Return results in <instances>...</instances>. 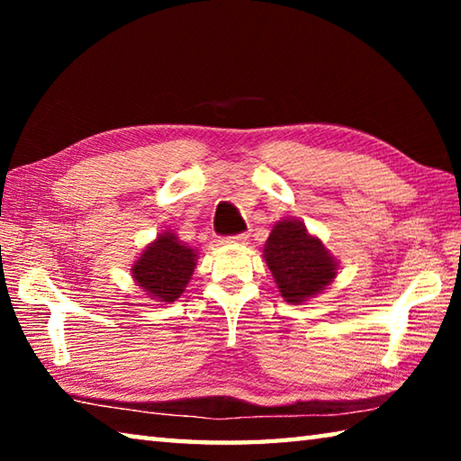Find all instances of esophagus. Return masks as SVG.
<instances>
[{
  "label": "esophagus",
  "mask_w": 461,
  "mask_h": 461,
  "mask_svg": "<svg viewBox=\"0 0 461 461\" xmlns=\"http://www.w3.org/2000/svg\"><path fill=\"white\" fill-rule=\"evenodd\" d=\"M248 240H249L248 233H238V236L225 238L223 244H248Z\"/></svg>",
  "instance_id": "esophagus-1"
}]
</instances>
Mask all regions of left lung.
<instances>
[{
  "label": "left lung",
  "instance_id": "8db88e82",
  "mask_svg": "<svg viewBox=\"0 0 461 461\" xmlns=\"http://www.w3.org/2000/svg\"><path fill=\"white\" fill-rule=\"evenodd\" d=\"M264 260L280 296L291 305H301L325 291L339 267L323 241L311 236L299 220H283L272 228L264 244Z\"/></svg>",
  "mask_w": 461,
  "mask_h": 461
}]
</instances>
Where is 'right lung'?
Masks as SVG:
<instances>
[{
	"label": "right lung",
	"instance_id": "add662e5",
	"mask_svg": "<svg viewBox=\"0 0 461 461\" xmlns=\"http://www.w3.org/2000/svg\"><path fill=\"white\" fill-rule=\"evenodd\" d=\"M197 267V252L173 231L158 233L152 244H148L131 267L136 285L144 288L150 299L158 303H173L189 285Z\"/></svg>",
	"mask_w": 461,
	"mask_h": 461
}]
</instances>
